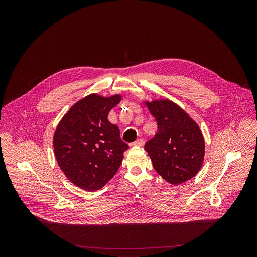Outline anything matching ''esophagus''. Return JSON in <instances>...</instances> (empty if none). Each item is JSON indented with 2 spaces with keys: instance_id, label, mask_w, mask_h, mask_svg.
<instances>
[{
  "instance_id": "obj_1",
  "label": "esophagus",
  "mask_w": 257,
  "mask_h": 257,
  "mask_svg": "<svg viewBox=\"0 0 257 257\" xmlns=\"http://www.w3.org/2000/svg\"><path fill=\"white\" fill-rule=\"evenodd\" d=\"M143 143H144L143 139H142V138H138V139H137V140H135L132 144H133L134 146H142V145H143Z\"/></svg>"
}]
</instances>
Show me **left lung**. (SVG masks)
<instances>
[{
    "mask_svg": "<svg viewBox=\"0 0 257 257\" xmlns=\"http://www.w3.org/2000/svg\"><path fill=\"white\" fill-rule=\"evenodd\" d=\"M144 103L158 123L155 137L144 145L155 170L173 185L192 179L199 172L205 153L199 126L184 109L168 98Z\"/></svg>",
    "mask_w": 257,
    "mask_h": 257,
    "instance_id": "obj_1",
    "label": "left lung"
}]
</instances>
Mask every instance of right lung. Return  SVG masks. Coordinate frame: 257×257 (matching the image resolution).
Returning a JSON list of instances; mask_svg holds the SVG:
<instances>
[{
	"label": "right lung",
	"instance_id": "obj_1",
	"mask_svg": "<svg viewBox=\"0 0 257 257\" xmlns=\"http://www.w3.org/2000/svg\"><path fill=\"white\" fill-rule=\"evenodd\" d=\"M121 94L91 93L73 104L54 133V154L70 182L86 191L102 188L117 173L128 144L107 115Z\"/></svg>",
	"mask_w": 257,
	"mask_h": 257
}]
</instances>
